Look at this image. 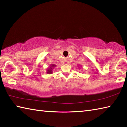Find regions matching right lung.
Returning a JSON list of instances; mask_svg holds the SVG:
<instances>
[{"label": "right lung", "instance_id": "obj_1", "mask_svg": "<svg viewBox=\"0 0 127 127\" xmlns=\"http://www.w3.org/2000/svg\"><path fill=\"white\" fill-rule=\"evenodd\" d=\"M56 65L55 64H51V65L49 66V68H48V69L46 70V73L48 74H52L53 73V69H54Z\"/></svg>", "mask_w": 127, "mask_h": 127}]
</instances>
